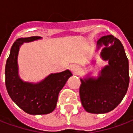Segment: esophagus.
<instances>
[{"instance_id": "1", "label": "esophagus", "mask_w": 133, "mask_h": 133, "mask_svg": "<svg viewBox=\"0 0 133 133\" xmlns=\"http://www.w3.org/2000/svg\"><path fill=\"white\" fill-rule=\"evenodd\" d=\"M70 70L73 73H77L80 70V67L77 65H72L70 66Z\"/></svg>"}]
</instances>
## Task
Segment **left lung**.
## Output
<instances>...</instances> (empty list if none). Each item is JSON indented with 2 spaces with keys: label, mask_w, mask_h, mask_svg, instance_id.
Here are the masks:
<instances>
[{
  "label": "left lung",
  "mask_w": 133,
  "mask_h": 133,
  "mask_svg": "<svg viewBox=\"0 0 133 133\" xmlns=\"http://www.w3.org/2000/svg\"><path fill=\"white\" fill-rule=\"evenodd\" d=\"M103 48L100 57L108 61L97 78L90 75L81 78L80 97L88 112L103 114L114 110L125 97L129 85V64L123 45L113 35L103 36L97 49Z\"/></svg>",
  "instance_id": "1"
}]
</instances>
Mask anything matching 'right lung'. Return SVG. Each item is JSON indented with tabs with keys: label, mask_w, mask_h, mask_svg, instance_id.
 I'll list each match as a JSON object with an SVG mask.
<instances>
[{
	"label": "right lung",
	"mask_w": 133,
	"mask_h": 133,
	"mask_svg": "<svg viewBox=\"0 0 133 133\" xmlns=\"http://www.w3.org/2000/svg\"><path fill=\"white\" fill-rule=\"evenodd\" d=\"M41 39L33 36L17 39L11 47L5 69V86L16 105L30 115H45L55 110L58 94L72 74L69 70L51 73L38 83L24 81L20 78L18 56L20 48L24 43Z\"/></svg>",
	"instance_id": "1"
}]
</instances>
